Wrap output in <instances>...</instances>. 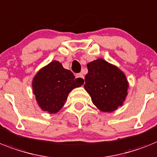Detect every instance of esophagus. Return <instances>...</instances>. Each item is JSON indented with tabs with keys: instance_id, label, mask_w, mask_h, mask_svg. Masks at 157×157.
<instances>
[{
	"instance_id": "1",
	"label": "esophagus",
	"mask_w": 157,
	"mask_h": 157,
	"mask_svg": "<svg viewBox=\"0 0 157 157\" xmlns=\"http://www.w3.org/2000/svg\"><path fill=\"white\" fill-rule=\"evenodd\" d=\"M76 78H78L79 79V81L81 82L82 83H84V76L82 74V73L77 74V75H76Z\"/></svg>"
}]
</instances>
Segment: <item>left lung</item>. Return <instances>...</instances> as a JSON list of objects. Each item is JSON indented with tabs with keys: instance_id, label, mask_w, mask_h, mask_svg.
Segmentation results:
<instances>
[{
	"instance_id": "8db88e82",
	"label": "left lung",
	"mask_w": 157,
	"mask_h": 157,
	"mask_svg": "<svg viewBox=\"0 0 157 157\" xmlns=\"http://www.w3.org/2000/svg\"><path fill=\"white\" fill-rule=\"evenodd\" d=\"M84 88L94 106L103 112H112L124 104L129 83L125 74L116 65L98 58L86 65Z\"/></svg>"
}]
</instances>
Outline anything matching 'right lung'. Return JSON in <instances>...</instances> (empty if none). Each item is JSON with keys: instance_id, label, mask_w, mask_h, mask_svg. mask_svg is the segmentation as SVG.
<instances>
[{"instance_id": "obj_1", "label": "right lung", "mask_w": 157, "mask_h": 157, "mask_svg": "<svg viewBox=\"0 0 157 157\" xmlns=\"http://www.w3.org/2000/svg\"><path fill=\"white\" fill-rule=\"evenodd\" d=\"M82 83L62 63L54 60L37 71L32 80L33 93L41 111L55 114L62 109L68 94Z\"/></svg>"}]
</instances>
